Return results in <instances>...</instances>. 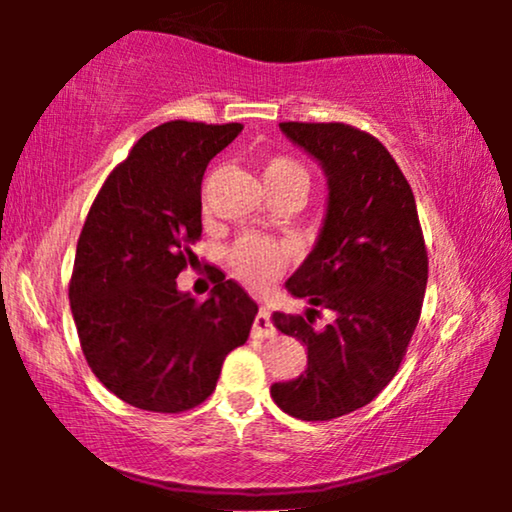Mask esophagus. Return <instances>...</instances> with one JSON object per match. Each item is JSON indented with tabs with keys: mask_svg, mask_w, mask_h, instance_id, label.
Masks as SVG:
<instances>
[{
	"mask_svg": "<svg viewBox=\"0 0 512 512\" xmlns=\"http://www.w3.org/2000/svg\"><path fill=\"white\" fill-rule=\"evenodd\" d=\"M275 326H272L270 321V307L268 305H261V310H258L256 319H254V328H251V338H275Z\"/></svg>",
	"mask_w": 512,
	"mask_h": 512,
	"instance_id": "34e87169",
	"label": "esophagus"
}]
</instances>
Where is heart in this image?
Returning a JSON list of instances; mask_svg holds the SVG:
<instances>
[{
    "mask_svg": "<svg viewBox=\"0 0 512 512\" xmlns=\"http://www.w3.org/2000/svg\"><path fill=\"white\" fill-rule=\"evenodd\" d=\"M258 172L265 188L270 193L282 191V188H298L303 191L307 184L305 167L296 158L284 156V153H263L258 158ZM291 258V244L275 237L249 233L233 242L228 249L226 261L230 270L247 284L263 286L275 279Z\"/></svg>",
    "mask_w": 512,
    "mask_h": 512,
    "instance_id": "heart-1",
    "label": "heart"
}]
</instances>
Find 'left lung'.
I'll return each instance as SVG.
<instances>
[{
	"instance_id": "1",
	"label": "left lung",
	"mask_w": 512,
	"mask_h": 512,
	"mask_svg": "<svg viewBox=\"0 0 512 512\" xmlns=\"http://www.w3.org/2000/svg\"><path fill=\"white\" fill-rule=\"evenodd\" d=\"M328 177L317 247L286 282L310 298L307 319L275 314L279 331L307 347L298 380L272 384L286 415L328 422L363 408L401 368L422 314L429 254L415 195L380 139L347 123H279ZM336 319L314 329L312 313Z\"/></svg>"
}]
</instances>
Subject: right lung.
Segmentation results:
<instances>
[{"mask_svg": "<svg viewBox=\"0 0 512 512\" xmlns=\"http://www.w3.org/2000/svg\"><path fill=\"white\" fill-rule=\"evenodd\" d=\"M242 123L170 121L114 167L83 223L69 303L97 380L149 412H186L214 394L258 307L219 268L207 300L177 291L202 235L200 186Z\"/></svg>", "mask_w": 512, "mask_h": 512, "instance_id": "add662e5", "label": "right lung"}]
</instances>
